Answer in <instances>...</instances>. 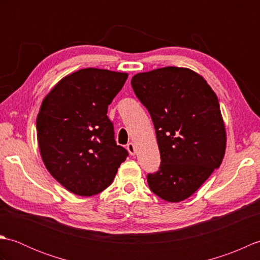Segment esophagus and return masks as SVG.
<instances>
[{"mask_svg": "<svg viewBox=\"0 0 260 260\" xmlns=\"http://www.w3.org/2000/svg\"><path fill=\"white\" fill-rule=\"evenodd\" d=\"M127 151H128V153L131 154V155H135L136 154V148H135V144L134 143H128L127 144Z\"/></svg>", "mask_w": 260, "mask_h": 260, "instance_id": "1", "label": "esophagus"}]
</instances>
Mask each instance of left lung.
Returning a JSON list of instances; mask_svg holds the SVG:
<instances>
[{"mask_svg":"<svg viewBox=\"0 0 260 260\" xmlns=\"http://www.w3.org/2000/svg\"><path fill=\"white\" fill-rule=\"evenodd\" d=\"M135 95L151 114L161 167L147 175L151 191L168 202L190 198L221 164L227 133L218 97L201 75L164 67L136 74Z\"/></svg>","mask_w":260,"mask_h":260,"instance_id":"8db88e82","label":"left lung"}]
</instances>
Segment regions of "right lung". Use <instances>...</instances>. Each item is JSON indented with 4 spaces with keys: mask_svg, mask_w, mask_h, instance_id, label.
Masks as SVG:
<instances>
[{
    "mask_svg": "<svg viewBox=\"0 0 260 260\" xmlns=\"http://www.w3.org/2000/svg\"><path fill=\"white\" fill-rule=\"evenodd\" d=\"M126 73L85 68L58 81L43 98L37 136L43 163L54 179L80 197L113 183L128 153L116 144L108 105L123 88Z\"/></svg>",
    "mask_w": 260,
    "mask_h": 260,
    "instance_id": "obj_1",
    "label": "right lung"
}]
</instances>
